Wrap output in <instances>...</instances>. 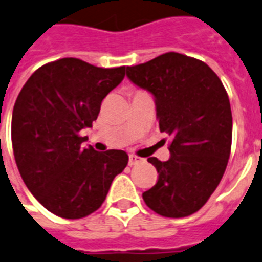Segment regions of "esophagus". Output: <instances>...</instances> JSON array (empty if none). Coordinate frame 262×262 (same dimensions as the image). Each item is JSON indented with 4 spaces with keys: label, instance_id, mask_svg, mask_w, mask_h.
<instances>
[{
    "label": "esophagus",
    "instance_id": "1",
    "mask_svg": "<svg viewBox=\"0 0 262 262\" xmlns=\"http://www.w3.org/2000/svg\"><path fill=\"white\" fill-rule=\"evenodd\" d=\"M139 162H142V158L136 157V155H129L128 157V165L129 166L136 165V163H139Z\"/></svg>",
    "mask_w": 262,
    "mask_h": 262
}]
</instances>
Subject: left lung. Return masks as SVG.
I'll return each mask as SVG.
<instances>
[{"mask_svg":"<svg viewBox=\"0 0 262 262\" xmlns=\"http://www.w3.org/2000/svg\"><path fill=\"white\" fill-rule=\"evenodd\" d=\"M127 76L152 94L159 129L170 138L168 161L147 159L159 175L144 202L163 217L191 215L217 189L230 157L233 119L224 84L204 61L177 52L127 67Z\"/></svg>","mask_w":262,"mask_h":262,"instance_id":"8db88e82","label":"left lung"}]
</instances>
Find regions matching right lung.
Returning <instances> with one entry per match:
<instances>
[{
    "label": "right lung",
    "instance_id": "obj_1",
    "mask_svg": "<svg viewBox=\"0 0 262 262\" xmlns=\"http://www.w3.org/2000/svg\"><path fill=\"white\" fill-rule=\"evenodd\" d=\"M124 75L126 67L60 58L40 67L17 96L12 116L17 167L34 198L58 217L77 220L96 211L128 163L122 150L84 148L87 136L80 135Z\"/></svg>",
    "mask_w": 262,
    "mask_h": 262
}]
</instances>
